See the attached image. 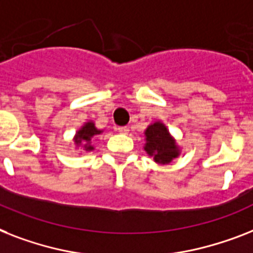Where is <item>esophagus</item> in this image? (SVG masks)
<instances>
[{
	"label": "esophagus",
	"instance_id": "1",
	"mask_svg": "<svg viewBox=\"0 0 253 253\" xmlns=\"http://www.w3.org/2000/svg\"><path fill=\"white\" fill-rule=\"evenodd\" d=\"M117 131L121 133H128V131H130V128L127 126H122V127H117Z\"/></svg>",
	"mask_w": 253,
	"mask_h": 253
}]
</instances>
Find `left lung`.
<instances>
[{"instance_id": "8db88e82", "label": "left lung", "mask_w": 253, "mask_h": 253, "mask_svg": "<svg viewBox=\"0 0 253 253\" xmlns=\"http://www.w3.org/2000/svg\"><path fill=\"white\" fill-rule=\"evenodd\" d=\"M144 149L148 155L153 157L155 162L165 165L170 164L180 155L179 147L166 126L161 122H155L147 127L144 132Z\"/></svg>"}]
</instances>
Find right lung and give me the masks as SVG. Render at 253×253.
<instances>
[{"instance_id": "obj_1", "label": "right lung", "mask_w": 253, "mask_h": 253, "mask_svg": "<svg viewBox=\"0 0 253 253\" xmlns=\"http://www.w3.org/2000/svg\"><path fill=\"white\" fill-rule=\"evenodd\" d=\"M101 132L102 131L96 128L94 123L89 121V122L84 123L82 128L75 133L74 141H75L77 147H82L85 152H91L94 149V147L92 145V141L94 140V137L100 135Z\"/></svg>"}]
</instances>
